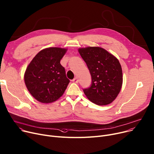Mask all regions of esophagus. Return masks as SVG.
<instances>
[{"mask_svg":"<svg viewBox=\"0 0 154 154\" xmlns=\"http://www.w3.org/2000/svg\"><path fill=\"white\" fill-rule=\"evenodd\" d=\"M78 79H77V78L76 77H75L73 79V82H78Z\"/></svg>","mask_w":154,"mask_h":154,"instance_id":"34e87169","label":"esophagus"}]
</instances>
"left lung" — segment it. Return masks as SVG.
I'll list each match as a JSON object with an SVG mask.
<instances>
[{"label": "left lung", "instance_id": "8db88e82", "mask_svg": "<svg viewBox=\"0 0 154 154\" xmlns=\"http://www.w3.org/2000/svg\"><path fill=\"white\" fill-rule=\"evenodd\" d=\"M87 65L92 78L90 87L83 89L86 97L99 105L112 103L119 94L122 83L121 65L112 54L99 47L78 50Z\"/></svg>", "mask_w": 154, "mask_h": 154}]
</instances>
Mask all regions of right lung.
Returning <instances> with one entry per match:
<instances>
[{"mask_svg": "<svg viewBox=\"0 0 154 154\" xmlns=\"http://www.w3.org/2000/svg\"><path fill=\"white\" fill-rule=\"evenodd\" d=\"M66 49L50 47L41 51L28 66L25 82L31 95L42 103L60 98L69 82L60 60Z\"/></svg>", "mask_w": 154, "mask_h": 154, "instance_id": "add662e5", "label": "right lung"}]
</instances>
